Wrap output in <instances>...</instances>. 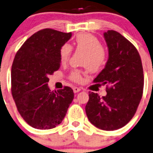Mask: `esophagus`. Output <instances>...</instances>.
<instances>
[{"mask_svg": "<svg viewBox=\"0 0 153 153\" xmlns=\"http://www.w3.org/2000/svg\"><path fill=\"white\" fill-rule=\"evenodd\" d=\"M81 90H82L81 88H79V87H74V88H73V91H74V93H77V92H80Z\"/></svg>", "mask_w": 153, "mask_h": 153, "instance_id": "esophagus-1", "label": "esophagus"}]
</instances>
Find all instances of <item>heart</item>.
<instances>
[{"instance_id":"heart-1","label":"heart","mask_w":153,"mask_h":153,"mask_svg":"<svg viewBox=\"0 0 153 153\" xmlns=\"http://www.w3.org/2000/svg\"><path fill=\"white\" fill-rule=\"evenodd\" d=\"M74 46L77 51L84 52L82 65L85 66L90 72H97L104 67L107 55L105 49L101 46L100 42L96 36L89 33H80L74 39ZM71 53V47L68 44L63 45L59 52L61 62L68 60ZM69 78L74 82H81L82 80V71L73 70Z\"/></svg>"}]
</instances>
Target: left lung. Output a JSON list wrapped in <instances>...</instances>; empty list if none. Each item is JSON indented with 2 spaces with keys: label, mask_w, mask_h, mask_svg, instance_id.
Here are the masks:
<instances>
[{
  "label": "left lung",
  "mask_w": 153,
  "mask_h": 153,
  "mask_svg": "<svg viewBox=\"0 0 153 153\" xmlns=\"http://www.w3.org/2000/svg\"><path fill=\"white\" fill-rule=\"evenodd\" d=\"M108 47L107 62L94 82L106 85V95L88 92L85 106L88 120L96 128L114 131L134 117L143 93L144 74L137 49L114 30L103 33Z\"/></svg>",
  "instance_id": "left-lung-1"
}]
</instances>
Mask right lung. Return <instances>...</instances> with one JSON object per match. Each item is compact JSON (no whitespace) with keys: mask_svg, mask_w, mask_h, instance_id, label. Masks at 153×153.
Wrapping results in <instances>:
<instances>
[{"mask_svg":"<svg viewBox=\"0 0 153 153\" xmlns=\"http://www.w3.org/2000/svg\"><path fill=\"white\" fill-rule=\"evenodd\" d=\"M71 33L38 31L19 49L11 67V93L18 111L33 128L47 130L62 122L74 99L72 88L48 87L49 75L61 67L60 49Z\"/></svg>","mask_w":153,"mask_h":153,"instance_id":"add662e5","label":"right lung"}]
</instances>
